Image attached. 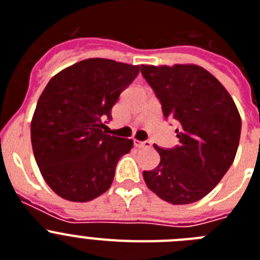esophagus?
<instances>
[{
	"label": "esophagus",
	"instance_id": "esophagus-1",
	"mask_svg": "<svg viewBox=\"0 0 260 260\" xmlns=\"http://www.w3.org/2000/svg\"><path fill=\"white\" fill-rule=\"evenodd\" d=\"M135 145L137 148H150L152 143L150 141H139V140H135Z\"/></svg>",
	"mask_w": 260,
	"mask_h": 260
}]
</instances>
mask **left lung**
I'll return each instance as SVG.
<instances>
[{
  "label": "left lung",
  "instance_id": "left-lung-1",
  "mask_svg": "<svg viewBox=\"0 0 260 260\" xmlns=\"http://www.w3.org/2000/svg\"><path fill=\"white\" fill-rule=\"evenodd\" d=\"M164 116L175 119L179 145H154L161 162L144 171L150 191L174 205L189 204L208 195L233 164L241 136L238 108L222 83L195 64L141 65Z\"/></svg>",
  "mask_w": 260,
  "mask_h": 260
}]
</instances>
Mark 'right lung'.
<instances>
[{
	"instance_id": "right-lung-1",
	"label": "right lung",
	"mask_w": 260,
	"mask_h": 260,
	"mask_svg": "<svg viewBox=\"0 0 260 260\" xmlns=\"http://www.w3.org/2000/svg\"><path fill=\"white\" fill-rule=\"evenodd\" d=\"M140 65L86 58L58 72L43 90L32 120L31 144L46 183L60 198L86 203L111 187L131 139L110 136L103 120Z\"/></svg>"
}]
</instances>
